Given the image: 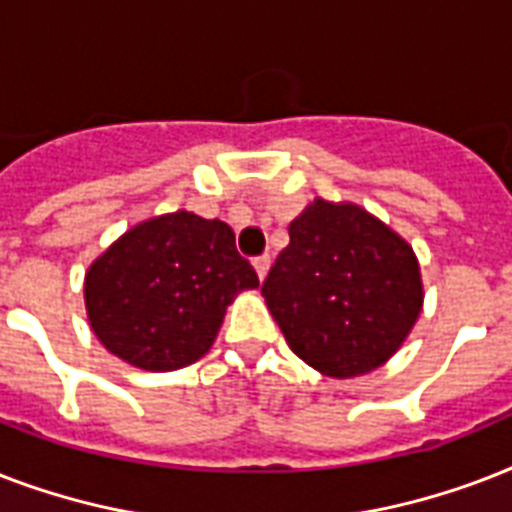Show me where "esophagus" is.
I'll return each instance as SVG.
<instances>
[{
  "label": "esophagus",
  "instance_id": "obj_1",
  "mask_svg": "<svg viewBox=\"0 0 512 512\" xmlns=\"http://www.w3.org/2000/svg\"><path fill=\"white\" fill-rule=\"evenodd\" d=\"M255 271L260 279H265V276H268V271H271V255L255 257Z\"/></svg>",
  "mask_w": 512,
  "mask_h": 512
}]
</instances>
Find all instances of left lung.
<instances>
[{
	"label": "left lung",
	"mask_w": 512,
	"mask_h": 512,
	"mask_svg": "<svg viewBox=\"0 0 512 512\" xmlns=\"http://www.w3.org/2000/svg\"><path fill=\"white\" fill-rule=\"evenodd\" d=\"M263 297L289 348L345 380L404 345L425 295L420 263L396 231L358 204L313 199L289 223Z\"/></svg>",
	"instance_id": "left-lung-1"
}]
</instances>
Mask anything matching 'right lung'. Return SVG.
<instances>
[{
	"instance_id": "1",
	"label": "right lung",
	"mask_w": 512,
	"mask_h": 512,
	"mask_svg": "<svg viewBox=\"0 0 512 512\" xmlns=\"http://www.w3.org/2000/svg\"><path fill=\"white\" fill-rule=\"evenodd\" d=\"M257 284L231 225L177 209L130 228L90 265L84 305L103 348L172 372L212 348L225 308Z\"/></svg>"
}]
</instances>
